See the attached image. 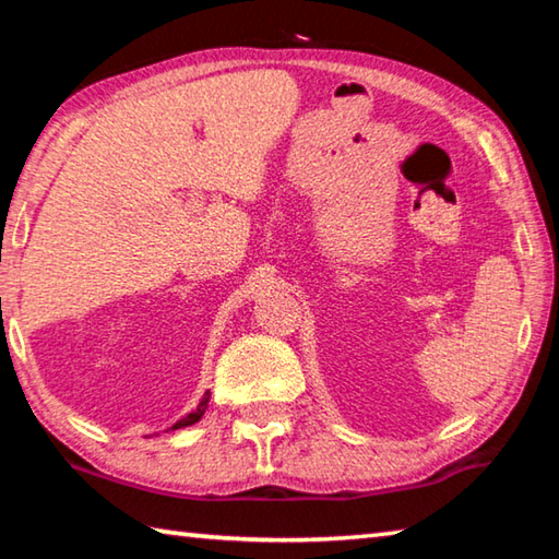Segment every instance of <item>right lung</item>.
<instances>
[{
	"label": "right lung",
	"mask_w": 559,
	"mask_h": 559,
	"mask_svg": "<svg viewBox=\"0 0 559 559\" xmlns=\"http://www.w3.org/2000/svg\"><path fill=\"white\" fill-rule=\"evenodd\" d=\"M206 402H210V392L204 394V400L200 402V406H197V412H192V414H187L185 419H179L173 429H182V427H192L194 421H200L202 416H204V412H206Z\"/></svg>",
	"instance_id": "1"
}]
</instances>
